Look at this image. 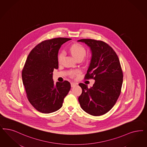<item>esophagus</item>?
I'll use <instances>...</instances> for the list:
<instances>
[{
	"label": "esophagus",
	"instance_id": "esophagus-1",
	"mask_svg": "<svg viewBox=\"0 0 147 147\" xmlns=\"http://www.w3.org/2000/svg\"><path fill=\"white\" fill-rule=\"evenodd\" d=\"M71 87H75V86H76V83H75V82H71Z\"/></svg>",
	"mask_w": 147,
	"mask_h": 147
}]
</instances>
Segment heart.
Returning a JSON list of instances; mask_svg holds the SVG:
<instances>
[{
  "mask_svg": "<svg viewBox=\"0 0 147 147\" xmlns=\"http://www.w3.org/2000/svg\"><path fill=\"white\" fill-rule=\"evenodd\" d=\"M69 51H70L71 55L76 59H78L79 58L83 59L86 55V50H85V48L83 46H81L80 45H79V44H74V45H73L72 46H71L69 48ZM63 56H64L63 52H61L59 54L58 57H57L59 62H61L62 61L63 59ZM80 71L79 70L71 71V76L76 75V74H78L79 73H80Z\"/></svg>",
  "mask_w": 147,
  "mask_h": 147,
  "instance_id": "heart-1",
  "label": "heart"
}]
</instances>
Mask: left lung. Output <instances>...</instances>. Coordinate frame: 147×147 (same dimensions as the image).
I'll use <instances>...</instances> for the list:
<instances>
[{"instance_id": "1", "label": "left lung", "mask_w": 147, "mask_h": 147, "mask_svg": "<svg viewBox=\"0 0 147 147\" xmlns=\"http://www.w3.org/2000/svg\"><path fill=\"white\" fill-rule=\"evenodd\" d=\"M90 48L92 56L85 79H93L95 82L88 88L80 83L82 93L78 98L82 109L87 113L98 116L109 111L116 104L121 92L123 72L116 53L101 40L81 39Z\"/></svg>"}]
</instances>
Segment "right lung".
<instances>
[{"mask_svg": "<svg viewBox=\"0 0 147 147\" xmlns=\"http://www.w3.org/2000/svg\"><path fill=\"white\" fill-rule=\"evenodd\" d=\"M70 40L59 37L44 40L32 49L26 60L22 76L27 98L42 113L59 110L71 89L68 81L54 84L53 79L54 69L59 67V51L61 45Z\"/></svg>", "mask_w": 147, "mask_h": 147, "instance_id": "right-lung-1", "label": "right lung"}]
</instances>
